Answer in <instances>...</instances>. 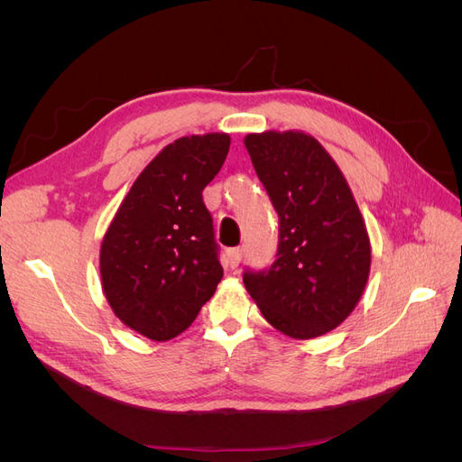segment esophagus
<instances>
[{"instance_id": "obj_1", "label": "esophagus", "mask_w": 462, "mask_h": 462, "mask_svg": "<svg viewBox=\"0 0 462 462\" xmlns=\"http://www.w3.org/2000/svg\"><path fill=\"white\" fill-rule=\"evenodd\" d=\"M243 254H245V248L243 246H236V248H229L227 250V265H229L231 270H235L236 265L241 263Z\"/></svg>"}]
</instances>
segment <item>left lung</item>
Wrapping results in <instances>:
<instances>
[{
    "mask_svg": "<svg viewBox=\"0 0 462 462\" xmlns=\"http://www.w3.org/2000/svg\"><path fill=\"white\" fill-rule=\"evenodd\" d=\"M258 179L279 216L277 260L243 275L262 316L292 339H314L355 310L370 273V239L337 163L314 136H245Z\"/></svg>",
    "mask_w": 462,
    "mask_h": 462,
    "instance_id": "left-lung-1",
    "label": "left lung"
}]
</instances>
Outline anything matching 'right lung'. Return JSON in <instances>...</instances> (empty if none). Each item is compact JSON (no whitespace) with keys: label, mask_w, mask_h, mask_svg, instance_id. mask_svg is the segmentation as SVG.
Masks as SVG:
<instances>
[{"label":"right lung","mask_w":462,"mask_h":462,"mask_svg":"<svg viewBox=\"0 0 462 462\" xmlns=\"http://www.w3.org/2000/svg\"><path fill=\"white\" fill-rule=\"evenodd\" d=\"M231 138H177L136 177L100 248L104 295L114 314L152 341H170L197 319L223 277L202 190Z\"/></svg>","instance_id":"obj_1"}]
</instances>
